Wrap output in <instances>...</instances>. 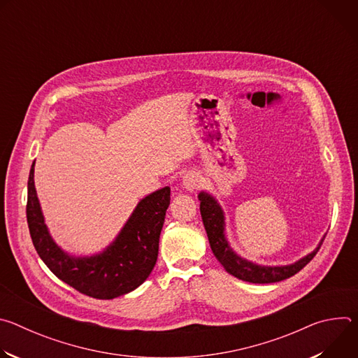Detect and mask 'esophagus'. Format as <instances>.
<instances>
[{"mask_svg": "<svg viewBox=\"0 0 358 358\" xmlns=\"http://www.w3.org/2000/svg\"><path fill=\"white\" fill-rule=\"evenodd\" d=\"M182 185L187 191H194L196 189L199 185H201V180L198 177V174L195 173H187L184 177H182Z\"/></svg>", "mask_w": 358, "mask_h": 358, "instance_id": "34e87169", "label": "esophagus"}]
</instances>
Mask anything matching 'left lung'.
I'll return each instance as SVG.
<instances>
[{
    "instance_id": "1",
    "label": "left lung",
    "mask_w": 358,
    "mask_h": 358,
    "mask_svg": "<svg viewBox=\"0 0 358 358\" xmlns=\"http://www.w3.org/2000/svg\"><path fill=\"white\" fill-rule=\"evenodd\" d=\"M198 199H199V211H201L202 222H203V227H206L213 253L215 255L218 262L224 266V269L229 275L245 282L275 283L296 275L315 258V255L317 253V250L320 249L326 238L324 235L313 252L306 255L304 258L299 259L292 265L262 266L241 258L239 255H236L232 250L225 236V215L218 201L206 191H201L198 194Z\"/></svg>"
}]
</instances>
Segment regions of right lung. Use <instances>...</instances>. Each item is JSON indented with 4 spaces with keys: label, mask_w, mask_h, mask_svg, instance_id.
I'll return each instance as SVG.
<instances>
[{
    "label": "right lung",
    "mask_w": 358,
    "mask_h": 358,
    "mask_svg": "<svg viewBox=\"0 0 358 358\" xmlns=\"http://www.w3.org/2000/svg\"><path fill=\"white\" fill-rule=\"evenodd\" d=\"M34 167L35 162L28 178L27 221L32 243L50 272L94 299H115L137 289L157 262L160 234L170 206V187L144 196L103 252L72 257L55 243L45 225L34 184Z\"/></svg>",
    "instance_id": "obj_1"
}]
</instances>
